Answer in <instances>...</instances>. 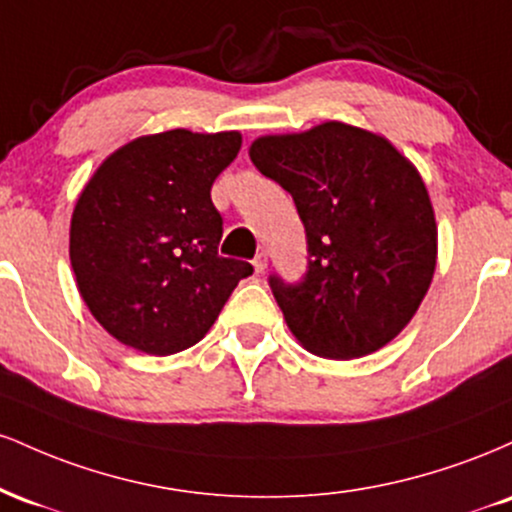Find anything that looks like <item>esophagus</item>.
<instances>
[{"label": "esophagus", "instance_id": "obj_1", "mask_svg": "<svg viewBox=\"0 0 512 512\" xmlns=\"http://www.w3.org/2000/svg\"><path fill=\"white\" fill-rule=\"evenodd\" d=\"M252 267H255L257 274H262L267 269V252H257V257L252 260Z\"/></svg>", "mask_w": 512, "mask_h": 512}]
</instances>
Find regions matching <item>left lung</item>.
I'll return each instance as SVG.
<instances>
[{"label": "left lung", "instance_id": "obj_1", "mask_svg": "<svg viewBox=\"0 0 512 512\" xmlns=\"http://www.w3.org/2000/svg\"><path fill=\"white\" fill-rule=\"evenodd\" d=\"M250 161L293 197L308 236L301 284L269 279L298 344L325 358L390 344L438 260L436 214L414 163L383 134L339 120L257 137Z\"/></svg>", "mask_w": 512, "mask_h": 512}]
</instances>
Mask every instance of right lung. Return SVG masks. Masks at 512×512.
<instances>
[{"label":"right lung","mask_w":512,"mask_h":512,"mask_svg":"<svg viewBox=\"0 0 512 512\" xmlns=\"http://www.w3.org/2000/svg\"><path fill=\"white\" fill-rule=\"evenodd\" d=\"M243 137L190 129L115 149L81 190L69 260L86 308L117 342L151 356L190 349L211 330L252 264L219 255L211 185Z\"/></svg>","instance_id":"obj_1"}]
</instances>
